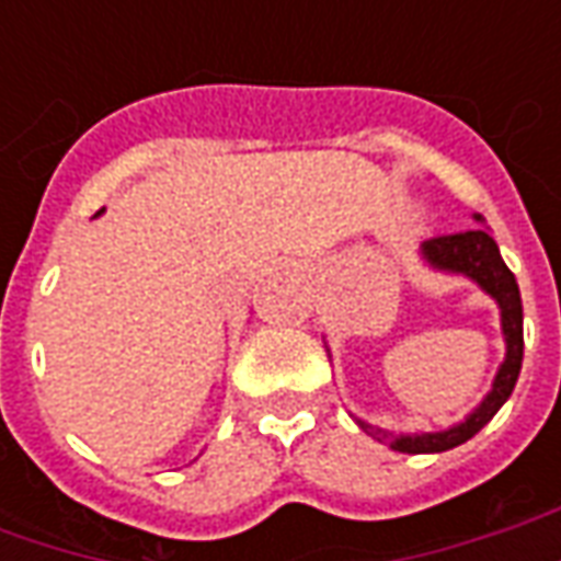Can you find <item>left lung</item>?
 <instances>
[{
	"instance_id": "1",
	"label": "left lung",
	"mask_w": 561,
	"mask_h": 561,
	"mask_svg": "<svg viewBox=\"0 0 561 561\" xmlns=\"http://www.w3.org/2000/svg\"><path fill=\"white\" fill-rule=\"evenodd\" d=\"M471 219L478 221L481 228L426 240L417 257L423 261V267L435 270V273L469 279L471 285H478L499 306V328H502V340H505V357L495 369L493 385L483 393V400L462 421L450 423L445 430L393 433V430L373 426L364 417L348 412L366 435H373L376 442L388 445L390 450H400V454H442V450H450V447L469 442L471 435L481 433L483 426L493 421V414L505 405L519 378V366H523V300H519V285L514 279V273L502 261V252L495 245L493 233L486 231V221H483L481 213H474ZM321 340H324V348H328L330 357L328 336H321Z\"/></svg>"
}]
</instances>
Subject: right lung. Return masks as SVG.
<instances>
[{
    "label": "right lung",
    "mask_w": 561,
    "mask_h": 561,
    "mask_svg": "<svg viewBox=\"0 0 561 561\" xmlns=\"http://www.w3.org/2000/svg\"><path fill=\"white\" fill-rule=\"evenodd\" d=\"M102 213H104V209H99V213H95V216H102Z\"/></svg>",
    "instance_id": "right-lung-1"
}]
</instances>
